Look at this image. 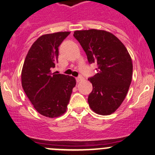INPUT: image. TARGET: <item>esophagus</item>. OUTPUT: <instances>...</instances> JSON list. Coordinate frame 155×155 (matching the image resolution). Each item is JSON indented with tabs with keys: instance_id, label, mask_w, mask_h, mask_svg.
<instances>
[{
	"instance_id": "1",
	"label": "esophagus",
	"mask_w": 155,
	"mask_h": 155,
	"mask_svg": "<svg viewBox=\"0 0 155 155\" xmlns=\"http://www.w3.org/2000/svg\"><path fill=\"white\" fill-rule=\"evenodd\" d=\"M83 79H84V78H83V76L81 75H81L78 76V78H76V81H77L78 83L80 82V81H82Z\"/></svg>"
}]
</instances>
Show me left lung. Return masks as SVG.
Here are the masks:
<instances>
[{
	"label": "left lung",
	"instance_id": "obj_1",
	"mask_svg": "<svg viewBox=\"0 0 155 155\" xmlns=\"http://www.w3.org/2000/svg\"><path fill=\"white\" fill-rule=\"evenodd\" d=\"M73 35L89 64L97 65V74L88 79L93 86L88 97L89 106L101 115L112 114L124 101L132 78V61L127 49L116 36L104 30L75 31Z\"/></svg>",
	"mask_w": 155,
	"mask_h": 155
}]
</instances>
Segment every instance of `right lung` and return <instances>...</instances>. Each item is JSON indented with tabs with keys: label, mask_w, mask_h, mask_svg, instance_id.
<instances>
[{
	"label": "right lung",
	"mask_w": 155,
	"mask_h": 155,
	"mask_svg": "<svg viewBox=\"0 0 155 155\" xmlns=\"http://www.w3.org/2000/svg\"><path fill=\"white\" fill-rule=\"evenodd\" d=\"M69 34L60 31L41 36L25 58L22 87L35 109L45 117H57L66 112L76 85L72 76L51 71L58 63V47Z\"/></svg>",
	"instance_id": "1"
}]
</instances>
